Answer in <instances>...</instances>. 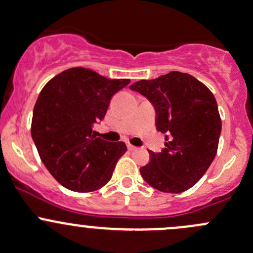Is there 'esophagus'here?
Returning <instances> with one entry per match:
<instances>
[{
  "mask_svg": "<svg viewBox=\"0 0 253 253\" xmlns=\"http://www.w3.org/2000/svg\"><path fill=\"white\" fill-rule=\"evenodd\" d=\"M127 148H128V150H131V151H133V150H135V149H137V148L134 147V145L129 144V143H128V144H127Z\"/></svg>",
  "mask_w": 253,
  "mask_h": 253,
  "instance_id": "34e87169",
  "label": "esophagus"
}]
</instances>
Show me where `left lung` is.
<instances>
[{"label":"left lung","instance_id":"obj_1","mask_svg":"<svg viewBox=\"0 0 253 253\" xmlns=\"http://www.w3.org/2000/svg\"><path fill=\"white\" fill-rule=\"evenodd\" d=\"M155 110V126L165 133L160 153L149 150L140 167L143 179L164 193H182L205 174L217 154L222 121L212 92L189 74L179 71L129 86Z\"/></svg>","mask_w":253,"mask_h":253}]
</instances>
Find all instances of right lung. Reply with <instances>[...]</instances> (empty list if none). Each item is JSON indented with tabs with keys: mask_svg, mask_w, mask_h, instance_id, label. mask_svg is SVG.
I'll return each mask as SVG.
<instances>
[{
	"mask_svg": "<svg viewBox=\"0 0 253 253\" xmlns=\"http://www.w3.org/2000/svg\"><path fill=\"white\" fill-rule=\"evenodd\" d=\"M128 79H106L89 69L71 68L53 78L36 100L31 137L49 173L68 189L88 193L111 179L127 150L124 142L95 137L113 95Z\"/></svg>",
	"mask_w": 253,
	"mask_h": 253,
	"instance_id": "add662e5",
	"label": "right lung"
}]
</instances>
